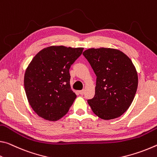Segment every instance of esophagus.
<instances>
[{
  "label": "esophagus",
  "instance_id": "1",
  "mask_svg": "<svg viewBox=\"0 0 157 157\" xmlns=\"http://www.w3.org/2000/svg\"><path fill=\"white\" fill-rule=\"evenodd\" d=\"M78 92H79V94H81V95H83V94H84V92H85V90H82L78 91Z\"/></svg>",
  "mask_w": 157,
  "mask_h": 157
}]
</instances>
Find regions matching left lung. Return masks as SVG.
Segmentation results:
<instances>
[{
	"label": "left lung",
	"mask_w": 157,
	"mask_h": 157,
	"mask_svg": "<svg viewBox=\"0 0 157 157\" xmlns=\"http://www.w3.org/2000/svg\"><path fill=\"white\" fill-rule=\"evenodd\" d=\"M97 76L95 94L88 103L103 120L117 118L127 111L138 88V74L128 56L110 48H89L83 53Z\"/></svg>",
	"instance_id": "left-lung-1"
}]
</instances>
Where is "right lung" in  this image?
<instances>
[{
  "label": "right lung",
  "instance_id": "obj_1",
  "mask_svg": "<svg viewBox=\"0 0 157 157\" xmlns=\"http://www.w3.org/2000/svg\"><path fill=\"white\" fill-rule=\"evenodd\" d=\"M83 48L51 46L35 55L25 70L28 101L40 117L57 121L65 115L76 95L71 90L69 68Z\"/></svg>",
  "mask_w": 157,
  "mask_h": 157
}]
</instances>
